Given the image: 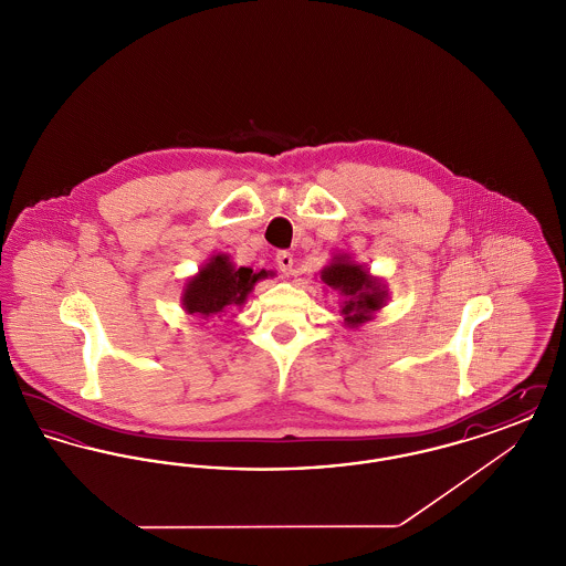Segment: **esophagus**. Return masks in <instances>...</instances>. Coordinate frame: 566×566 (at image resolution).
Returning <instances> with one entry per match:
<instances>
[{"label":"esophagus","instance_id":"esophagus-1","mask_svg":"<svg viewBox=\"0 0 566 566\" xmlns=\"http://www.w3.org/2000/svg\"><path fill=\"white\" fill-rule=\"evenodd\" d=\"M275 263H277V270L282 271L284 275H291V271H293V254L291 252H277Z\"/></svg>","mask_w":566,"mask_h":566}]
</instances>
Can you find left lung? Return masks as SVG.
I'll return each instance as SVG.
<instances>
[{
    "label": "left lung",
    "mask_w": 566,
    "mask_h": 566,
    "mask_svg": "<svg viewBox=\"0 0 566 566\" xmlns=\"http://www.w3.org/2000/svg\"><path fill=\"white\" fill-rule=\"evenodd\" d=\"M321 280L328 289L342 295V316L350 328L374 318L384 307L388 291L363 265L354 263L348 254H339L321 271Z\"/></svg>",
    "instance_id": "left-lung-1"
}]
</instances>
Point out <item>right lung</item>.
I'll use <instances>...</instances> for the list:
<instances>
[{
    "mask_svg": "<svg viewBox=\"0 0 566 566\" xmlns=\"http://www.w3.org/2000/svg\"><path fill=\"white\" fill-rule=\"evenodd\" d=\"M268 271L235 268L227 254H214L197 275H192L182 295L187 314L210 318L227 310L242 307L254 284L268 277Z\"/></svg>",
    "mask_w": 566,
    "mask_h": 566,
    "instance_id": "add662e5",
    "label": "right lung"
}]
</instances>
